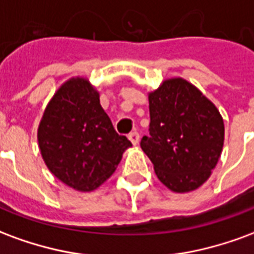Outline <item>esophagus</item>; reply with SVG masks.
<instances>
[{
	"label": "esophagus",
	"instance_id": "34e87169",
	"mask_svg": "<svg viewBox=\"0 0 254 254\" xmlns=\"http://www.w3.org/2000/svg\"><path fill=\"white\" fill-rule=\"evenodd\" d=\"M127 137H129V140L132 141V144H134V145H136V144L138 143V140H140V134H138V133L134 130V132L129 133V136H127Z\"/></svg>",
	"mask_w": 254,
	"mask_h": 254
}]
</instances>
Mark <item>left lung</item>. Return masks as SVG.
Returning a JSON list of instances; mask_svg holds the SVG:
<instances>
[{
	"label": "left lung",
	"instance_id": "1",
	"mask_svg": "<svg viewBox=\"0 0 254 254\" xmlns=\"http://www.w3.org/2000/svg\"><path fill=\"white\" fill-rule=\"evenodd\" d=\"M149 136L141 138L160 182L177 193L201 187L224 141L223 118L211 100L184 78L166 80L151 92Z\"/></svg>",
	"mask_w": 254,
	"mask_h": 254
}]
</instances>
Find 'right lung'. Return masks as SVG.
<instances>
[{
  "label": "right lung",
  "mask_w": 254,
  "mask_h": 254,
  "mask_svg": "<svg viewBox=\"0 0 254 254\" xmlns=\"http://www.w3.org/2000/svg\"><path fill=\"white\" fill-rule=\"evenodd\" d=\"M45 163L60 181L89 191L114 173L132 143L116 132L99 94L85 78H70L47 105L38 129Z\"/></svg>",
  "instance_id": "1"
}]
</instances>
